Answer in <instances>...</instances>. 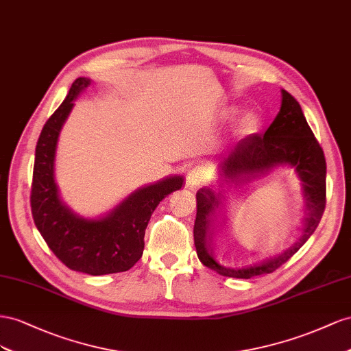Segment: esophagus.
Wrapping results in <instances>:
<instances>
[{
	"instance_id": "esophagus-1",
	"label": "esophagus",
	"mask_w": 351,
	"mask_h": 351,
	"mask_svg": "<svg viewBox=\"0 0 351 351\" xmlns=\"http://www.w3.org/2000/svg\"><path fill=\"white\" fill-rule=\"evenodd\" d=\"M207 179V170L204 166H195L188 170L186 173V186L189 188H197L206 182Z\"/></svg>"
}]
</instances>
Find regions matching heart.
<instances>
[{"instance_id":"b5f03b06","label":"heart","mask_w":351,"mask_h":351,"mask_svg":"<svg viewBox=\"0 0 351 351\" xmlns=\"http://www.w3.org/2000/svg\"><path fill=\"white\" fill-rule=\"evenodd\" d=\"M229 113L235 114L237 108H231ZM260 129V119L256 113H245L241 117H239L235 125H234V135L237 138H248L257 134Z\"/></svg>"}]
</instances>
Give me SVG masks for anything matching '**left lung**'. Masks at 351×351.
Wrapping results in <instances>:
<instances>
[{"label": "left lung", "instance_id": "1", "mask_svg": "<svg viewBox=\"0 0 351 351\" xmlns=\"http://www.w3.org/2000/svg\"><path fill=\"white\" fill-rule=\"evenodd\" d=\"M281 110L265 135H253L239 141L229 156L219 165V184L243 185L262 178L278 167H293L302 181L306 216L302 220V234L282 253L243 267L220 265L210 244L217 216L223 212L228 194L212 188L197 191V217L194 223V244L197 256L204 266L229 278L250 279L270 274L291 258L315 232L322 219L326 203V162L322 148L307 125L297 99L281 89Z\"/></svg>", "mask_w": 351, "mask_h": 351}]
</instances>
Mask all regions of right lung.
<instances>
[{"instance_id": "right-lung-1", "label": "right lung", "mask_w": 351, "mask_h": 351, "mask_svg": "<svg viewBox=\"0 0 351 351\" xmlns=\"http://www.w3.org/2000/svg\"><path fill=\"white\" fill-rule=\"evenodd\" d=\"M89 85L91 79L77 77L62 106L43 128L35 149L31 207L38 231L69 269L107 275L125 272L141 258L149 217L165 197L182 188L184 176H167L138 188L103 216L85 217L73 212L60 197L56 153L75 99Z\"/></svg>"}]
</instances>
